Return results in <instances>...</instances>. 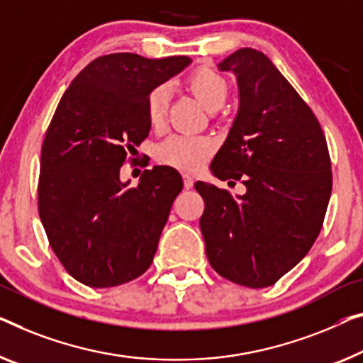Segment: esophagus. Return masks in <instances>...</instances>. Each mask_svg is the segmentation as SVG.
Wrapping results in <instances>:
<instances>
[{"label": "esophagus", "mask_w": 363, "mask_h": 363, "mask_svg": "<svg viewBox=\"0 0 363 363\" xmlns=\"http://www.w3.org/2000/svg\"><path fill=\"white\" fill-rule=\"evenodd\" d=\"M192 186H194V179L191 176H187V174H184V189H192Z\"/></svg>", "instance_id": "1"}]
</instances>
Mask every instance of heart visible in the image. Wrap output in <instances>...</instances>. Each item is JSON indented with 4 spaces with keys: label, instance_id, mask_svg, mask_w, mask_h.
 I'll list each match as a JSON object with an SVG mask.
<instances>
[{
    "label": "heart",
    "instance_id": "heart-1",
    "mask_svg": "<svg viewBox=\"0 0 363 363\" xmlns=\"http://www.w3.org/2000/svg\"><path fill=\"white\" fill-rule=\"evenodd\" d=\"M189 88L199 97V101L208 111H216L223 106L228 96L226 81L215 73L213 69L200 68L187 79ZM167 102H169V88L167 84H160L151 91L147 99V116L153 127H160L164 122ZM213 145L208 138L199 135H172L161 142L156 148V160L161 164L174 167L179 171L194 172L202 167L207 158L212 155Z\"/></svg>",
    "mask_w": 363,
    "mask_h": 363
}]
</instances>
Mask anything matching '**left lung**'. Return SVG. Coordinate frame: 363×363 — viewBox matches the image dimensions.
I'll return each mask as SVG.
<instances>
[{
	"instance_id": "1",
	"label": "left lung",
	"mask_w": 363,
	"mask_h": 363,
	"mask_svg": "<svg viewBox=\"0 0 363 363\" xmlns=\"http://www.w3.org/2000/svg\"><path fill=\"white\" fill-rule=\"evenodd\" d=\"M218 69L236 77L240 107L210 169L221 181L241 179L246 194L196 182L205 202L200 230L221 277L264 289L294 269L320 235L331 160L315 113L262 52L240 48Z\"/></svg>"
}]
</instances>
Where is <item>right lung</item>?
<instances>
[{"mask_svg": "<svg viewBox=\"0 0 363 363\" xmlns=\"http://www.w3.org/2000/svg\"><path fill=\"white\" fill-rule=\"evenodd\" d=\"M192 60L112 53L65 91L40 155L39 215L53 252L78 282L107 289L147 270L172 202L177 171L155 166L137 187L121 181L127 151L148 137V94Z\"/></svg>", "mask_w": 363, "mask_h": 363, "instance_id": "obj_1", "label": "right lung"}]
</instances>
